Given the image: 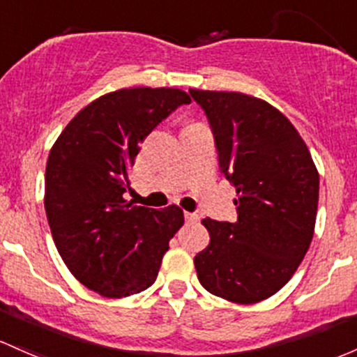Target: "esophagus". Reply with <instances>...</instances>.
Segmentation results:
<instances>
[{
    "label": "esophagus",
    "instance_id": "34e87169",
    "mask_svg": "<svg viewBox=\"0 0 357 357\" xmlns=\"http://www.w3.org/2000/svg\"><path fill=\"white\" fill-rule=\"evenodd\" d=\"M185 219L188 220V222H198V213H191V212H185Z\"/></svg>",
    "mask_w": 357,
    "mask_h": 357
}]
</instances>
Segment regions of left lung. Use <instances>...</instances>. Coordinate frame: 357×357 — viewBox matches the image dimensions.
<instances>
[{"label":"left lung","instance_id":"1","mask_svg":"<svg viewBox=\"0 0 357 357\" xmlns=\"http://www.w3.org/2000/svg\"><path fill=\"white\" fill-rule=\"evenodd\" d=\"M208 119L220 172L236 188L238 220L204 219L210 243L195 257L210 294L253 305L289 282L313 239L320 178L291 121L239 92L190 90Z\"/></svg>","mask_w":357,"mask_h":357}]
</instances>
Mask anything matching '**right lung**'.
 I'll return each instance as SVG.
<instances>
[{
	"mask_svg": "<svg viewBox=\"0 0 357 357\" xmlns=\"http://www.w3.org/2000/svg\"><path fill=\"white\" fill-rule=\"evenodd\" d=\"M178 89H123L84 107L52 145L46 207L52 239L70 272L106 298L152 286L183 210L125 200L140 142L183 104Z\"/></svg>",
	"mask_w": 357,
	"mask_h": 357,
	"instance_id": "add662e5",
	"label": "right lung"
}]
</instances>
